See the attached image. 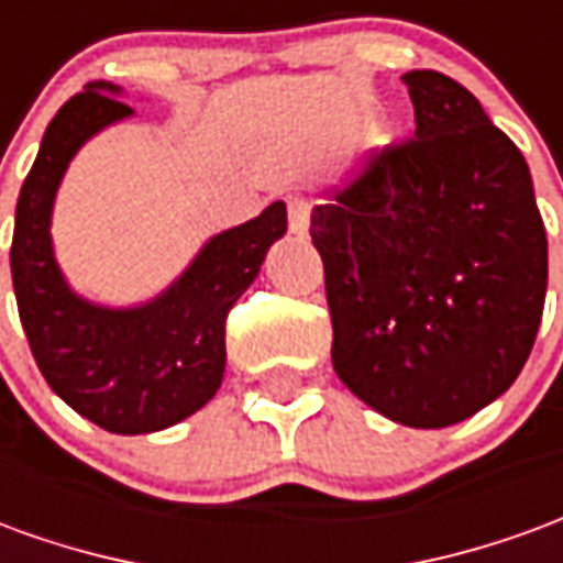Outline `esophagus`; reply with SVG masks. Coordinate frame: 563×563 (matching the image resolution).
<instances>
[{
  "mask_svg": "<svg viewBox=\"0 0 563 563\" xmlns=\"http://www.w3.org/2000/svg\"><path fill=\"white\" fill-rule=\"evenodd\" d=\"M286 210H289V229L292 232H307L310 225V201L305 196H289L286 198Z\"/></svg>",
  "mask_w": 563,
  "mask_h": 563,
  "instance_id": "34e87169",
  "label": "esophagus"
}]
</instances>
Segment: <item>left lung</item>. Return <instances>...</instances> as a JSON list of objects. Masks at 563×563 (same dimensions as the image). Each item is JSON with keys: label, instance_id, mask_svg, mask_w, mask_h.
Here are the masks:
<instances>
[{"label": "left lung", "instance_id": "obj_1", "mask_svg": "<svg viewBox=\"0 0 563 563\" xmlns=\"http://www.w3.org/2000/svg\"><path fill=\"white\" fill-rule=\"evenodd\" d=\"M413 139L367 153L310 213L331 365L407 428H446L516 383L543 319L549 244L519 147L459 80L404 75Z\"/></svg>", "mask_w": 563, "mask_h": 563}]
</instances>
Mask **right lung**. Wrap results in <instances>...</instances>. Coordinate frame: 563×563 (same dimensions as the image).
Masks as SVG:
<instances>
[{
	"instance_id": "obj_1",
	"label": "right lung",
	"mask_w": 563,
	"mask_h": 563,
	"mask_svg": "<svg viewBox=\"0 0 563 563\" xmlns=\"http://www.w3.org/2000/svg\"><path fill=\"white\" fill-rule=\"evenodd\" d=\"M120 87L92 80L44 132L14 213L11 280L35 365L63 401L111 434L184 422L217 395L225 371V317L286 234V205L213 234L189 268L144 305H96L68 286L51 241L56 189L92 135L135 111Z\"/></svg>"
}]
</instances>
